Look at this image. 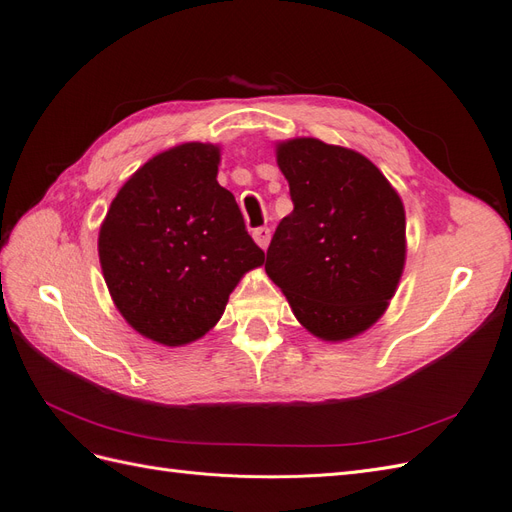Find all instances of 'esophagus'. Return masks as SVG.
Returning <instances> with one entry per match:
<instances>
[{"instance_id":"1","label":"esophagus","mask_w":512,"mask_h":512,"mask_svg":"<svg viewBox=\"0 0 512 512\" xmlns=\"http://www.w3.org/2000/svg\"><path fill=\"white\" fill-rule=\"evenodd\" d=\"M252 237H254V241L262 247V250H267V245H269V241H271V228H267V226L256 228V230L252 232Z\"/></svg>"}]
</instances>
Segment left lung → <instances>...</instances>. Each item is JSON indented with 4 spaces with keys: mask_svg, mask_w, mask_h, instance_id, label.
<instances>
[{
    "mask_svg": "<svg viewBox=\"0 0 512 512\" xmlns=\"http://www.w3.org/2000/svg\"><path fill=\"white\" fill-rule=\"evenodd\" d=\"M292 213L275 228L265 271L292 314L322 342L376 324L406 265V211L363 153L318 138L275 145Z\"/></svg>",
    "mask_w": 512,
    "mask_h": 512,
    "instance_id": "obj_1",
    "label": "left lung"
}]
</instances>
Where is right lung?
I'll return each mask as SVG.
<instances>
[{
  "mask_svg": "<svg viewBox=\"0 0 512 512\" xmlns=\"http://www.w3.org/2000/svg\"><path fill=\"white\" fill-rule=\"evenodd\" d=\"M220 147L183 143L121 185L98 256L119 314L162 346H185L222 318L241 277L265 262L235 196L218 183Z\"/></svg>",
  "mask_w": 512,
  "mask_h": 512,
  "instance_id": "1",
  "label": "right lung"
}]
</instances>
